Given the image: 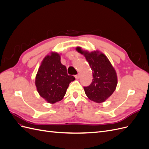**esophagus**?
Wrapping results in <instances>:
<instances>
[{"label": "esophagus", "mask_w": 149, "mask_h": 149, "mask_svg": "<svg viewBox=\"0 0 149 149\" xmlns=\"http://www.w3.org/2000/svg\"><path fill=\"white\" fill-rule=\"evenodd\" d=\"M79 77H80V75H79V74H77V75H76V76H75V78H76V79H78L79 78Z\"/></svg>", "instance_id": "34e87169"}]
</instances>
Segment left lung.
<instances>
[{
	"instance_id": "obj_1",
	"label": "left lung",
	"mask_w": 149,
	"mask_h": 149,
	"mask_svg": "<svg viewBox=\"0 0 149 149\" xmlns=\"http://www.w3.org/2000/svg\"><path fill=\"white\" fill-rule=\"evenodd\" d=\"M76 50L83 55L93 71V81L89 86L84 87L86 95L94 102L106 101L114 92L118 84V76L108 58L101 52H89L80 47Z\"/></svg>"
}]
</instances>
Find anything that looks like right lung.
I'll use <instances>...</instances> for the list:
<instances>
[{
    "mask_svg": "<svg viewBox=\"0 0 149 149\" xmlns=\"http://www.w3.org/2000/svg\"><path fill=\"white\" fill-rule=\"evenodd\" d=\"M60 60V54L50 52L43 58L35 76L39 95L50 104L62 100L70 83L75 79L74 76L68 74L66 66Z\"/></svg>",
    "mask_w": 149,
    "mask_h": 149,
    "instance_id": "right-lung-1",
    "label": "right lung"
}]
</instances>
